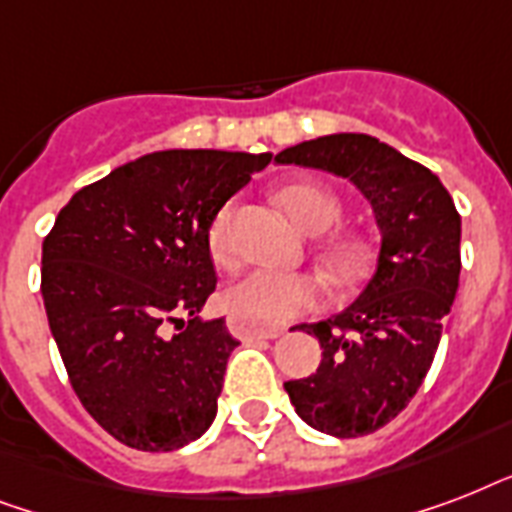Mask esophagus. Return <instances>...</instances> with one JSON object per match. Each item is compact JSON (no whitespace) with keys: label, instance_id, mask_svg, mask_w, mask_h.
Listing matches in <instances>:
<instances>
[{"label":"esophagus","instance_id":"obj_1","mask_svg":"<svg viewBox=\"0 0 512 512\" xmlns=\"http://www.w3.org/2000/svg\"><path fill=\"white\" fill-rule=\"evenodd\" d=\"M228 329L239 340H257V337L273 340V337H281L287 332L284 327H260V324H252V321L241 319V316H228Z\"/></svg>","mask_w":512,"mask_h":512}]
</instances>
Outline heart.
I'll return each instance as SVG.
<instances>
[{"label": "heart", "mask_w": 512, "mask_h": 512, "mask_svg": "<svg viewBox=\"0 0 512 512\" xmlns=\"http://www.w3.org/2000/svg\"><path fill=\"white\" fill-rule=\"evenodd\" d=\"M279 199L287 215L308 233L329 231L342 215L340 196L321 183H292L279 193ZM233 220L236 204L225 201L207 225V252L220 268H233L239 260ZM321 257L337 281L350 284L364 276L372 249L361 236L337 233L321 244ZM321 292L324 287L313 273L255 268L225 289V305L233 316L252 324H287L300 313L316 308Z\"/></svg>", "instance_id": "b5f03b06"}]
</instances>
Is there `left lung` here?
<instances>
[{
	"instance_id": "8db88e82",
	"label": "left lung",
	"mask_w": 512,
	"mask_h": 512,
	"mask_svg": "<svg viewBox=\"0 0 512 512\" xmlns=\"http://www.w3.org/2000/svg\"><path fill=\"white\" fill-rule=\"evenodd\" d=\"M276 162L348 177L377 215V271L345 311L303 324L324 358L316 374L284 382L311 428L366 436L404 412L433 364L460 287V212L428 167L358 132L305 140Z\"/></svg>"
}]
</instances>
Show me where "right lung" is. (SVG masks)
Listing matches in <instances>:
<instances>
[{
	"instance_id": "obj_1",
	"label": "right lung",
	"mask_w": 512,
	"mask_h": 512,
	"mask_svg": "<svg viewBox=\"0 0 512 512\" xmlns=\"http://www.w3.org/2000/svg\"><path fill=\"white\" fill-rule=\"evenodd\" d=\"M268 162L146 154L76 191L44 236V311L71 388L130 449L172 452L215 420L239 342L223 319H199L217 287L207 225Z\"/></svg>"
}]
</instances>
